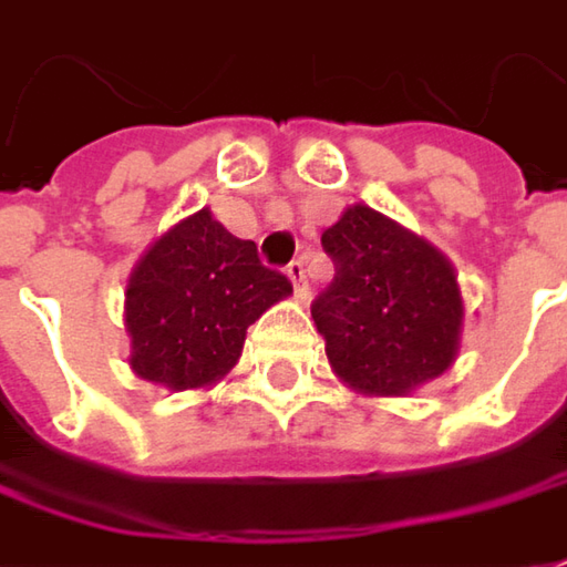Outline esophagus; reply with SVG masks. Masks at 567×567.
Masks as SVG:
<instances>
[{
  "mask_svg": "<svg viewBox=\"0 0 567 567\" xmlns=\"http://www.w3.org/2000/svg\"><path fill=\"white\" fill-rule=\"evenodd\" d=\"M285 272H288V279L295 285V295L307 301V269H303V260H291V264L285 266Z\"/></svg>",
  "mask_w": 567,
  "mask_h": 567,
  "instance_id": "esophagus-1",
  "label": "esophagus"
}]
</instances>
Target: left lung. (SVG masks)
<instances>
[{
    "instance_id": "left-lung-1",
    "label": "left lung",
    "mask_w": 567,
    "mask_h": 567,
    "mask_svg": "<svg viewBox=\"0 0 567 567\" xmlns=\"http://www.w3.org/2000/svg\"><path fill=\"white\" fill-rule=\"evenodd\" d=\"M322 250L336 276L310 313L339 380L363 395H408L452 367L464 303L436 247L354 204L322 231Z\"/></svg>"
}]
</instances>
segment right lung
<instances>
[{"mask_svg":"<svg viewBox=\"0 0 567 567\" xmlns=\"http://www.w3.org/2000/svg\"><path fill=\"white\" fill-rule=\"evenodd\" d=\"M288 295L291 282L260 264L254 241L200 209L153 241L127 279V363L172 392L213 385L241 358L247 326Z\"/></svg>","mask_w":567,"mask_h":567,"instance_id":"obj_1","label":"right lung"}]
</instances>
